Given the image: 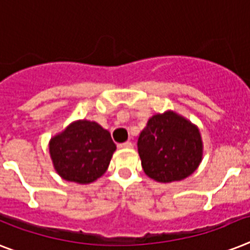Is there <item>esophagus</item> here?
<instances>
[{"mask_svg": "<svg viewBox=\"0 0 250 250\" xmlns=\"http://www.w3.org/2000/svg\"><path fill=\"white\" fill-rule=\"evenodd\" d=\"M119 147H121V149H132V147H133V144H132L131 141H125V143L123 144H119Z\"/></svg>", "mask_w": 250, "mask_h": 250, "instance_id": "obj_1", "label": "esophagus"}]
</instances>
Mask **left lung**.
<instances>
[{"label": "left lung", "mask_w": 250, "mask_h": 250, "mask_svg": "<svg viewBox=\"0 0 250 250\" xmlns=\"http://www.w3.org/2000/svg\"><path fill=\"white\" fill-rule=\"evenodd\" d=\"M137 147L146 176L163 184L185 180L203 159L198 125L173 110L155 114L147 121Z\"/></svg>", "instance_id": "obj_1"}]
</instances>
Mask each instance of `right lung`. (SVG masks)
I'll use <instances>...</instances> for the list:
<instances>
[{
	"instance_id": "right-lung-1",
	"label": "right lung",
	"mask_w": 250,
	"mask_h": 250,
	"mask_svg": "<svg viewBox=\"0 0 250 250\" xmlns=\"http://www.w3.org/2000/svg\"><path fill=\"white\" fill-rule=\"evenodd\" d=\"M117 149L109 131L96 122L79 119L51 137L48 150L62 180L87 185L106 172Z\"/></svg>"
}]
</instances>
